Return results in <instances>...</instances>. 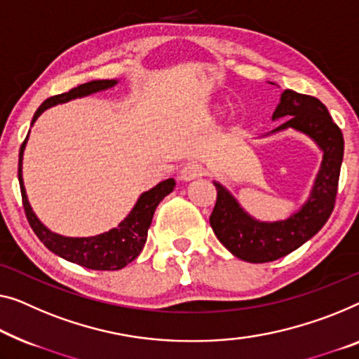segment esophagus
I'll return each instance as SVG.
<instances>
[{
  "mask_svg": "<svg viewBox=\"0 0 359 359\" xmlns=\"http://www.w3.org/2000/svg\"><path fill=\"white\" fill-rule=\"evenodd\" d=\"M201 174H203V168H201L200 164L189 163V164H185L184 168L180 169L179 179L182 182H190V180H195L196 177H200Z\"/></svg>",
  "mask_w": 359,
  "mask_h": 359,
  "instance_id": "1",
  "label": "esophagus"
}]
</instances>
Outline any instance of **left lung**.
<instances>
[{
    "label": "left lung",
    "mask_w": 359,
    "mask_h": 359,
    "mask_svg": "<svg viewBox=\"0 0 359 359\" xmlns=\"http://www.w3.org/2000/svg\"><path fill=\"white\" fill-rule=\"evenodd\" d=\"M279 119H283L282 124L271 133L292 128L311 138L323 153L313 189L298 211L280 221H259L243 210L226 187L212 182L217 190L216 206L210 217L212 231L233 256L248 263H269L302 247L323 229L335 205L344 135L327 108L314 96L283 90L272 114V121Z\"/></svg>",
    "instance_id": "obj_1"
}]
</instances>
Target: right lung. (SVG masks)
I'll return each instance as SVG.
<instances>
[{"label": "right lung", "instance_id": "1", "mask_svg": "<svg viewBox=\"0 0 359 359\" xmlns=\"http://www.w3.org/2000/svg\"><path fill=\"white\" fill-rule=\"evenodd\" d=\"M119 80H92V82L82 83L79 87L69 90L67 93L56 95L43 101L41 106L34 114L32 124H35V121L41 116V112H45L51 106L67 103V101L83 98V96L103 92V90L112 88L117 85ZM30 133V130H29ZM29 133H27L25 140L20 147L19 151V185H20V194H22V203L25 216L29 219L30 227L34 229L43 245L53 251V253L61 256L62 259L71 261L79 266L88 267V269L95 271H117L126 267L128 263H132L138 255L142 253L143 247L147 243L148 237V229L151 226V219L154 210L159 203L163 201L164 196H168L170 191L174 190L175 180L174 179H165L159 182L156 187L149 189L148 191L138 196L135 206L132 208V211L124 217V221L119 222V226L111 229L108 232H103L100 235H93V237H64V235L55 233L43 224L36 214L32 210L29 198H27V191L24 187L22 179V159H24V149L29 140Z\"/></svg>", "mask_w": 359, "mask_h": 359}]
</instances>
